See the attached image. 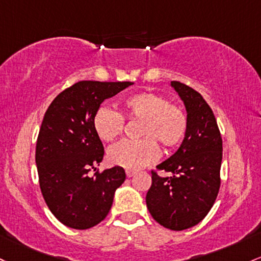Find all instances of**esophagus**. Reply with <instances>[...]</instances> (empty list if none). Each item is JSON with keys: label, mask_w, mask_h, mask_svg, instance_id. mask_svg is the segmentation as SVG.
<instances>
[{"label": "esophagus", "mask_w": 261, "mask_h": 261, "mask_svg": "<svg viewBox=\"0 0 261 261\" xmlns=\"http://www.w3.org/2000/svg\"><path fill=\"white\" fill-rule=\"evenodd\" d=\"M134 174H136V171H134V170H126V176H127V177H133Z\"/></svg>", "instance_id": "esophagus-1"}]
</instances>
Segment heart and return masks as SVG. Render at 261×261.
<instances>
[{"label":"heart","instance_id":"b5f03b06","mask_svg":"<svg viewBox=\"0 0 261 261\" xmlns=\"http://www.w3.org/2000/svg\"><path fill=\"white\" fill-rule=\"evenodd\" d=\"M121 113L127 120H140L139 140H128L109 150V161L126 170H141L156 161L160 144L172 150L185 140L188 120L185 111L168 102L161 94L141 91L122 100ZM113 109L101 107L95 111L93 126L96 135L105 142L117 139L124 131V118Z\"/></svg>","mask_w":261,"mask_h":261}]
</instances>
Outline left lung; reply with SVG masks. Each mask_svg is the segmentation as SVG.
<instances>
[{
  "label": "left lung",
  "instance_id": "1",
  "mask_svg": "<svg viewBox=\"0 0 261 261\" xmlns=\"http://www.w3.org/2000/svg\"><path fill=\"white\" fill-rule=\"evenodd\" d=\"M187 111L188 128L178 150L152 171L146 204L152 218L171 230L194 227L213 207L220 187L223 144L216 116L198 91L171 82Z\"/></svg>",
  "mask_w": 261,
  "mask_h": 261
}]
</instances>
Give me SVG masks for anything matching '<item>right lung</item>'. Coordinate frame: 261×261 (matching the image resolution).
<instances>
[{"label":"right lung","instance_id":"right-lung-1","mask_svg":"<svg viewBox=\"0 0 261 261\" xmlns=\"http://www.w3.org/2000/svg\"><path fill=\"white\" fill-rule=\"evenodd\" d=\"M133 84L83 80L57 95L45 111L36 146L39 187L48 208L67 227L89 229L99 224L125 181L120 166L89 176L104 157L93 117L105 99Z\"/></svg>","mask_w":261,"mask_h":261}]
</instances>
